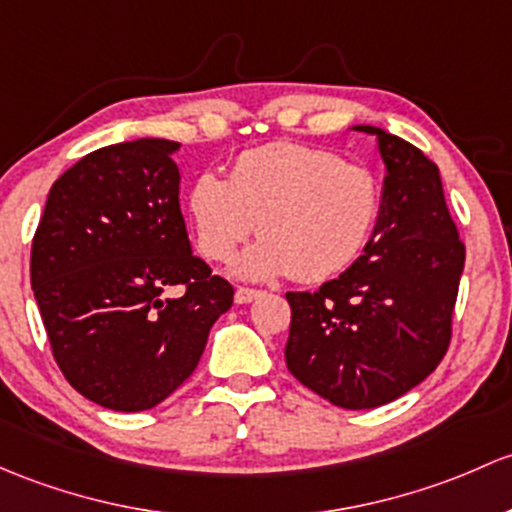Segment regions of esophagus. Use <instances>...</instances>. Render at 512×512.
Segmentation results:
<instances>
[{
	"mask_svg": "<svg viewBox=\"0 0 512 512\" xmlns=\"http://www.w3.org/2000/svg\"><path fill=\"white\" fill-rule=\"evenodd\" d=\"M262 292H257V289H247V287H240L238 292H235V304H250V301H255L260 297Z\"/></svg>",
	"mask_w": 512,
	"mask_h": 512,
	"instance_id": "esophagus-1",
	"label": "esophagus"
}]
</instances>
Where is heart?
<instances>
[{"label":"heart","instance_id":"obj_1","mask_svg":"<svg viewBox=\"0 0 512 512\" xmlns=\"http://www.w3.org/2000/svg\"><path fill=\"white\" fill-rule=\"evenodd\" d=\"M188 218L208 260L240 257L245 279L292 274L301 282L336 277L363 255L378 225L383 191L368 166L304 144H265L235 159L230 179L201 171L188 188Z\"/></svg>","mask_w":512,"mask_h":512}]
</instances>
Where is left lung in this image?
<instances>
[{
  "label": "left lung",
  "mask_w": 512,
  "mask_h": 512,
  "mask_svg": "<svg viewBox=\"0 0 512 512\" xmlns=\"http://www.w3.org/2000/svg\"><path fill=\"white\" fill-rule=\"evenodd\" d=\"M385 164L383 206L363 255L321 284L289 292L287 368L343 410H373L434 373L451 338L466 247L444 201L441 176L405 139L373 125Z\"/></svg>",
  "instance_id": "left-lung-1"
}]
</instances>
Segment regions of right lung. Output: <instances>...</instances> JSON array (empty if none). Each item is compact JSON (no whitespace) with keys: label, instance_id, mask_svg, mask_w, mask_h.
Returning <instances> with one entry per match:
<instances>
[{"label":"right lung","instance_id":"obj_1","mask_svg":"<svg viewBox=\"0 0 512 512\" xmlns=\"http://www.w3.org/2000/svg\"><path fill=\"white\" fill-rule=\"evenodd\" d=\"M179 142L134 139L75 161L51 186L31 289L66 380L115 412L152 410L196 370L233 287L193 255ZM181 286L179 298L168 289Z\"/></svg>","mask_w":512,"mask_h":512}]
</instances>
